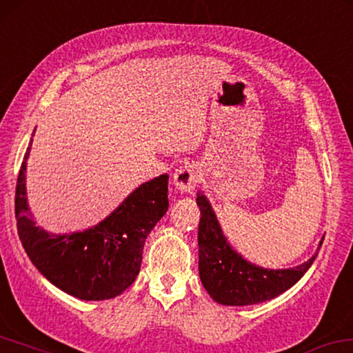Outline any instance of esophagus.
Listing matches in <instances>:
<instances>
[{"label": "esophagus", "mask_w": 353, "mask_h": 353, "mask_svg": "<svg viewBox=\"0 0 353 353\" xmlns=\"http://www.w3.org/2000/svg\"><path fill=\"white\" fill-rule=\"evenodd\" d=\"M199 181V169L197 165L194 164H184L181 167H178L175 173H173V184H175V188L181 192H192Z\"/></svg>", "instance_id": "obj_1"}]
</instances>
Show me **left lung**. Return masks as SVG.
Instances as JSON below:
<instances>
[{
  "mask_svg": "<svg viewBox=\"0 0 353 353\" xmlns=\"http://www.w3.org/2000/svg\"><path fill=\"white\" fill-rule=\"evenodd\" d=\"M199 222V274L205 290L216 303L225 306H249L276 298L303 278L316 260L317 252L294 268L268 270L251 263L227 241L210 200L197 192Z\"/></svg>",
  "mask_w": 353,
  "mask_h": 353,
  "instance_id": "8db88e82",
  "label": "left lung"
}]
</instances>
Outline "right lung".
Returning <instances> with one entry per match:
<instances>
[{
    "instance_id": "obj_1",
    "label": "right lung",
    "mask_w": 353,
    "mask_h": 353,
    "mask_svg": "<svg viewBox=\"0 0 353 353\" xmlns=\"http://www.w3.org/2000/svg\"><path fill=\"white\" fill-rule=\"evenodd\" d=\"M31 142L32 139L15 188V218L20 241L32 265L53 285L80 300H110L123 294L137 278L146 236L169 208V175L140 184L94 227L50 233L36 225L26 197Z\"/></svg>"
}]
</instances>
